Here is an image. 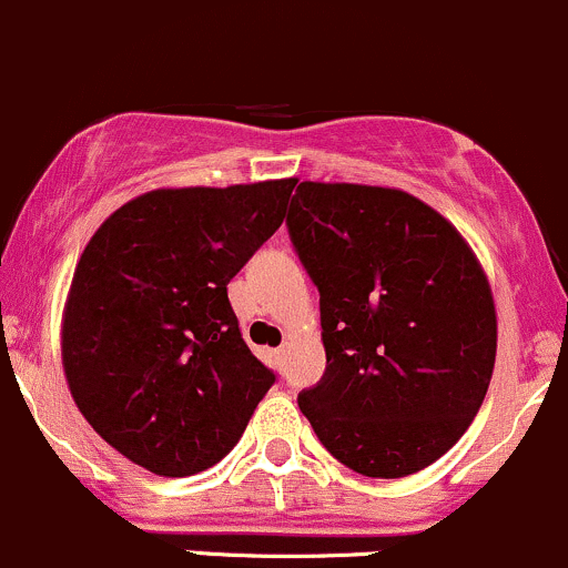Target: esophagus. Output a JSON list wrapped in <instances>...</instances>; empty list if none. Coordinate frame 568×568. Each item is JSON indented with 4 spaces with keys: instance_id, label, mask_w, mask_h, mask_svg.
<instances>
[{
    "instance_id": "1",
    "label": "esophagus",
    "mask_w": 568,
    "mask_h": 568,
    "mask_svg": "<svg viewBox=\"0 0 568 568\" xmlns=\"http://www.w3.org/2000/svg\"><path fill=\"white\" fill-rule=\"evenodd\" d=\"M286 353H290V347H286V344H282V347L276 349V358H278V361H284V358H286Z\"/></svg>"
}]
</instances>
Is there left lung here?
<instances>
[{"mask_svg":"<svg viewBox=\"0 0 568 568\" xmlns=\"http://www.w3.org/2000/svg\"><path fill=\"white\" fill-rule=\"evenodd\" d=\"M320 290L325 374L297 396L349 470L405 478L476 418L498 353L481 262L457 226L399 189L297 185L286 215Z\"/></svg>","mask_w":568,"mask_h":568,"instance_id":"1","label":"left lung"}]
</instances>
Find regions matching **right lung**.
I'll list each match as a JSON object with an SVG mask.
<instances>
[{
	"label": "right lung",
	"instance_id": "1",
	"mask_svg": "<svg viewBox=\"0 0 568 568\" xmlns=\"http://www.w3.org/2000/svg\"><path fill=\"white\" fill-rule=\"evenodd\" d=\"M297 180L155 189L98 226L62 312L75 407L166 478L224 459L276 374L243 342L226 284L282 226Z\"/></svg>",
	"mask_w": 568,
	"mask_h": 568
}]
</instances>
